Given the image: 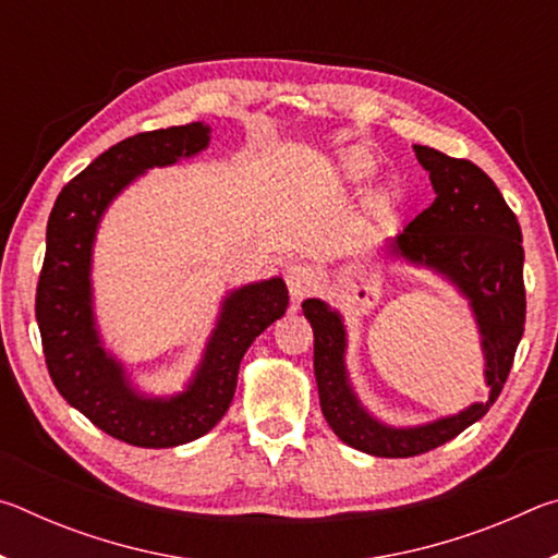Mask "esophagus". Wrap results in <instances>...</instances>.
I'll list each match as a JSON object with an SVG mask.
<instances>
[{"mask_svg": "<svg viewBox=\"0 0 558 558\" xmlns=\"http://www.w3.org/2000/svg\"><path fill=\"white\" fill-rule=\"evenodd\" d=\"M286 282H288V290H290V298L292 302H300L305 300L310 292L315 290V276L310 272L307 268L302 266H288L286 270Z\"/></svg>", "mask_w": 558, "mask_h": 558, "instance_id": "1", "label": "esophagus"}]
</instances>
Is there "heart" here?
Returning <instances> with one entry per match:
<instances>
[{"instance_id": "heart-1", "label": "heart", "mask_w": 558, "mask_h": 558, "mask_svg": "<svg viewBox=\"0 0 558 558\" xmlns=\"http://www.w3.org/2000/svg\"><path fill=\"white\" fill-rule=\"evenodd\" d=\"M339 177L344 179L347 184H364L376 174V162L372 159V155H366L364 149H349V153L339 155ZM389 199V192L379 194V202Z\"/></svg>"}]
</instances>
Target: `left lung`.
<instances>
[{"instance_id": "left-lung-1", "label": "left lung", "mask_w": 558, "mask_h": 558, "mask_svg": "<svg viewBox=\"0 0 558 558\" xmlns=\"http://www.w3.org/2000/svg\"><path fill=\"white\" fill-rule=\"evenodd\" d=\"M413 153L430 177L436 202L393 235L386 256L436 272L468 300L489 393L436 421L389 426L366 409L349 379L344 317L325 300L307 298L302 313L315 332V379L325 418L339 440L376 458L421 456L483 418L502 391L524 335V248L517 216L477 165L426 145H413Z\"/></svg>"}]
</instances>
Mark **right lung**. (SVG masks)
<instances>
[{"label":"right lung","instance_id":"right-lung-1","mask_svg":"<svg viewBox=\"0 0 558 558\" xmlns=\"http://www.w3.org/2000/svg\"><path fill=\"white\" fill-rule=\"evenodd\" d=\"M206 122L140 132L63 186L46 226V258L36 288V323L56 389L108 436L137 448H177L209 433L233 401L243 354L286 315L282 278L256 280L226 292L199 364L184 391L155 396L130 379L122 359L102 342L93 295V248L108 206L155 167L204 153Z\"/></svg>","mask_w":558,"mask_h":558}]
</instances>
